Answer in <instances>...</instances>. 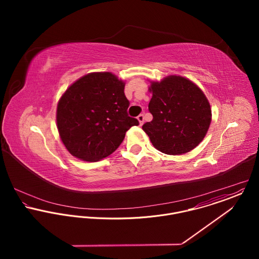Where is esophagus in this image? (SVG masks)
<instances>
[{
  "label": "esophagus",
  "mask_w": 259,
  "mask_h": 259,
  "mask_svg": "<svg viewBox=\"0 0 259 259\" xmlns=\"http://www.w3.org/2000/svg\"><path fill=\"white\" fill-rule=\"evenodd\" d=\"M137 118H138V120H139V122H140V125H143V124H144V121H145V116H144V114H140Z\"/></svg>",
  "instance_id": "esophagus-1"
}]
</instances>
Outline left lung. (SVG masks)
<instances>
[{
    "label": "left lung",
    "instance_id": "8db88e82",
    "mask_svg": "<svg viewBox=\"0 0 259 259\" xmlns=\"http://www.w3.org/2000/svg\"><path fill=\"white\" fill-rule=\"evenodd\" d=\"M148 91L152 94L148 104L152 120L143 130L152 146L171 155L196 148L211 122L210 105L203 92L190 79L175 74L150 80Z\"/></svg>",
    "mask_w": 259,
    "mask_h": 259
}]
</instances>
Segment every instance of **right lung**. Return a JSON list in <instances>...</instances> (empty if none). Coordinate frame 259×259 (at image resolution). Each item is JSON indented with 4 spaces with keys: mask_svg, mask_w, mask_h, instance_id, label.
Segmentation results:
<instances>
[{
    "mask_svg": "<svg viewBox=\"0 0 259 259\" xmlns=\"http://www.w3.org/2000/svg\"><path fill=\"white\" fill-rule=\"evenodd\" d=\"M125 82L110 72L85 74L72 83L57 107V127L68 151L98 161L119 147L125 133L139 125L127 115Z\"/></svg>",
    "mask_w": 259,
    "mask_h": 259,
    "instance_id": "right-lung-1",
    "label": "right lung"
}]
</instances>
